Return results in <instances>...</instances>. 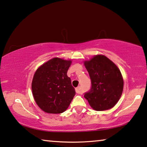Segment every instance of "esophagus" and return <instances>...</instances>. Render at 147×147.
Segmentation results:
<instances>
[{"label": "esophagus", "mask_w": 147, "mask_h": 147, "mask_svg": "<svg viewBox=\"0 0 147 147\" xmlns=\"http://www.w3.org/2000/svg\"><path fill=\"white\" fill-rule=\"evenodd\" d=\"M76 92L77 94H82V90H81V88L80 86H78L77 88H76Z\"/></svg>", "instance_id": "1"}]
</instances>
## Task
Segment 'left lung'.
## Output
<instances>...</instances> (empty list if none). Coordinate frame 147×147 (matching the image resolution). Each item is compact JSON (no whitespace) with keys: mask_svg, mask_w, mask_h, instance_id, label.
<instances>
[{"mask_svg":"<svg viewBox=\"0 0 147 147\" xmlns=\"http://www.w3.org/2000/svg\"><path fill=\"white\" fill-rule=\"evenodd\" d=\"M84 63L91 80V88L84 93V98L95 111L113 108L123 90V78L119 68L107 57L100 55Z\"/></svg>","mask_w":147,"mask_h":147,"instance_id":"obj_1","label":"left lung"}]
</instances>
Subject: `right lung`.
I'll list each match as a JSON object with an SVG mask.
<instances>
[{"label":"right lung","instance_id":"right-lung-1","mask_svg":"<svg viewBox=\"0 0 147 147\" xmlns=\"http://www.w3.org/2000/svg\"><path fill=\"white\" fill-rule=\"evenodd\" d=\"M71 61L53 58L35 72L32 91L35 102L45 113L59 114L67 110L75 95L67 71Z\"/></svg>","mask_w":147,"mask_h":147}]
</instances>
